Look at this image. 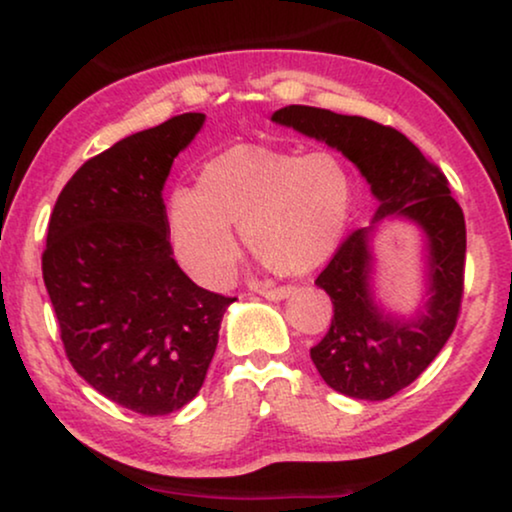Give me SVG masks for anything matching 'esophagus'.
Returning <instances> with one entry per match:
<instances>
[{"label":"esophagus","mask_w":512,"mask_h":512,"mask_svg":"<svg viewBox=\"0 0 512 512\" xmlns=\"http://www.w3.org/2000/svg\"><path fill=\"white\" fill-rule=\"evenodd\" d=\"M258 293L268 300H284L286 296H291L293 289L291 286H263V289H258Z\"/></svg>","instance_id":"obj_1"}]
</instances>
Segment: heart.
<instances>
[{"instance_id": "heart-1", "label": "heart", "mask_w": 512, "mask_h": 512, "mask_svg": "<svg viewBox=\"0 0 512 512\" xmlns=\"http://www.w3.org/2000/svg\"><path fill=\"white\" fill-rule=\"evenodd\" d=\"M354 179L331 149L307 153L240 144L202 167L193 193L172 202V244L202 284L233 275L240 228L247 249L277 275H305L328 261L345 235Z\"/></svg>"}]
</instances>
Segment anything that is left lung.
<instances>
[{
    "label": "left lung",
    "mask_w": 512,
    "mask_h": 512,
    "mask_svg": "<svg viewBox=\"0 0 512 512\" xmlns=\"http://www.w3.org/2000/svg\"><path fill=\"white\" fill-rule=\"evenodd\" d=\"M345 153L380 200L375 221L405 216L429 240L431 298L412 324L384 319L370 300L368 228L347 235L314 279L333 300L328 333L310 356L328 387L361 401H384L429 368L457 326L464 298L466 221L450 181L403 132L363 116L291 104L272 114Z\"/></svg>",
    "instance_id": "left-lung-1"
}]
</instances>
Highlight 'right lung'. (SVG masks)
<instances>
[{
	"label": "right lung",
	"instance_id": "obj_1",
	"mask_svg": "<svg viewBox=\"0 0 512 512\" xmlns=\"http://www.w3.org/2000/svg\"><path fill=\"white\" fill-rule=\"evenodd\" d=\"M205 114H181L83 163L48 221L41 272L72 368L146 417L195 398L226 307L172 258L163 186Z\"/></svg>",
	"mask_w": 512,
	"mask_h": 512
}]
</instances>
